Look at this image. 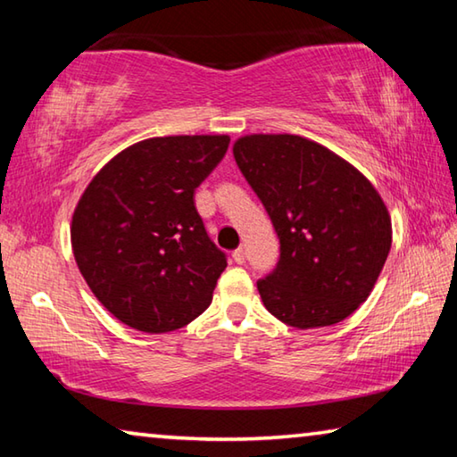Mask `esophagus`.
<instances>
[{
    "label": "esophagus",
    "mask_w": 457,
    "mask_h": 457,
    "mask_svg": "<svg viewBox=\"0 0 457 457\" xmlns=\"http://www.w3.org/2000/svg\"><path fill=\"white\" fill-rule=\"evenodd\" d=\"M231 258H234L236 264H244V262H245L244 247H237V250H234V253H231Z\"/></svg>",
    "instance_id": "1"
}]
</instances>
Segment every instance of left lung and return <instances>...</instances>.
<instances>
[{
    "label": "left lung",
    "instance_id": "1",
    "mask_svg": "<svg viewBox=\"0 0 457 457\" xmlns=\"http://www.w3.org/2000/svg\"><path fill=\"white\" fill-rule=\"evenodd\" d=\"M234 157L280 237L262 303L294 328L345 320L373 292L393 242L391 215L365 175L300 135H244Z\"/></svg>",
    "mask_w": 457,
    "mask_h": 457
}]
</instances>
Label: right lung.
Listing matches in <instances>:
<instances>
[{"label":"right lung","instance_id":"right-lung-1","mask_svg":"<svg viewBox=\"0 0 457 457\" xmlns=\"http://www.w3.org/2000/svg\"><path fill=\"white\" fill-rule=\"evenodd\" d=\"M228 145V135L145 138L114 154L76 204V266L127 327L171 332L212 304L228 262L207 237L193 191Z\"/></svg>","mask_w":457,"mask_h":457}]
</instances>
